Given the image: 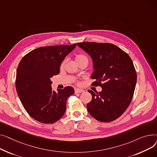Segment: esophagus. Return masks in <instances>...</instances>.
Instances as JSON below:
<instances>
[{"instance_id": "34e87169", "label": "esophagus", "mask_w": 157, "mask_h": 157, "mask_svg": "<svg viewBox=\"0 0 157 157\" xmlns=\"http://www.w3.org/2000/svg\"><path fill=\"white\" fill-rule=\"evenodd\" d=\"M84 90L83 89H75V93H82V92H84Z\"/></svg>"}]
</instances>
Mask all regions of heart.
I'll return each mask as SVG.
<instances>
[{
    "label": "heart",
    "instance_id": "heart-1",
    "mask_svg": "<svg viewBox=\"0 0 157 157\" xmlns=\"http://www.w3.org/2000/svg\"><path fill=\"white\" fill-rule=\"evenodd\" d=\"M75 61L76 62L80 64V63H84V62H87L88 63V58L87 57V56H86L85 54H78L75 56ZM65 62L66 61L64 60L60 64V69H63L64 67V64H65Z\"/></svg>",
    "mask_w": 157,
    "mask_h": 157
}]
</instances>
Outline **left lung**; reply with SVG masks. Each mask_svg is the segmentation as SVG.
Segmentation results:
<instances>
[{"label": "left lung", "instance_id": "1", "mask_svg": "<svg viewBox=\"0 0 157 157\" xmlns=\"http://www.w3.org/2000/svg\"><path fill=\"white\" fill-rule=\"evenodd\" d=\"M79 48L90 55L94 71L91 78L101 92H88L92 100L87 105L89 114L97 121L109 122L121 117L130 105L137 81V74L128 55L109 43L81 42Z\"/></svg>", "mask_w": 157, "mask_h": 157}]
</instances>
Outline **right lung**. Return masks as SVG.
I'll return each mask as SVG.
<instances>
[{"mask_svg": "<svg viewBox=\"0 0 157 157\" xmlns=\"http://www.w3.org/2000/svg\"><path fill=\"white\" fill-rule=\"evenodd\" d=\"M76 45L39 48L26 54L19 63L17 93L26 112L38 122L52 124L65 113L67 100L74 94V89L68 86L57 92L52 90L51 78L59 74L61 63Z\"/></svg>", "mask_w": 157, "mask_h": 157, "instance_id": "right-lung-1", "label": "right lung"}]
</instances>
